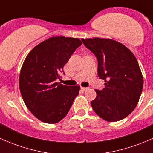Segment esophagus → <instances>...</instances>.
Returning a JSON list of instances; mask_svg holds the SVG:
<instances>
[{"label": "esophagus", "instance_id": "esophagus-1", "mask_svg": "<svg viewBox=\"0 0 153 153\" xmlns=\"http://www.w3.org/2000/svg\"><path fill=\"white\" fill-rule=\"evenodd\" d=\"M88 89H89V88L81 87V90H82V91H87V90H88Z\"/></svg>", "mask_w": 153, "mask_h": 153}]
</instances>
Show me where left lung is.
I'll list each match as a JSON object with an SVG mask.
<instances>
[{
    "label": "left lung",
    "instance_id": "left-lung-1",
    "mask_svg": "<svg viewBox=\"0 0 153 153\" xmlns=\"http://www.w3.org/2000/svg\"><path fill=\"white\" fill-rule=\"evenodd\" d=\"M97 56L98 76L105 80V88L95 90L93 110L110 122H117L133 112L141 97L143 76L136 58L127 47L109 38L82 39Z\"/></svg>",
    "mask_w": 153,
    "mask_h": 153
}]
</instances>
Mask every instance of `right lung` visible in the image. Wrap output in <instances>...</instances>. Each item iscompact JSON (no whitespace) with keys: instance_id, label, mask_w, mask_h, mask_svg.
Returning a JSON list of instances; mask_svg holds the SVG:
<instances>
[{"instance_id":"obj_1","label":"right lung","mask_w":153,"mask_h":153,"mask_svg":"<svg viewBox=\"0 0 153 153\" xmlns=\"http://www.w3.org/2000/svg\"><path fill=\"white\" fill-rule=\"evenodd\" d=\"M82 44L79 38L52 37L28 53L20 69L19 86L25 105L40 121L55 124L68 114L80 86L56 82L75 50Z\"/></svg>"}]
</instances>
